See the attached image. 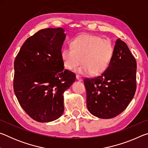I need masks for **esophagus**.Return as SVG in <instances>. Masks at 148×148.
Listing matches in <instances>:
<instances>
[{
  "instance_id": "34e87169",
  "label": "esophagus",
  "mask_w": 148,
  "mask_h": 148,
  "mask_svg": "<svg viewBox=\"0 0 148 148\" xmlns=\"http://www.w3.org/2000/svg\"><path fill=\"white\" fill-rule=\"evenodd\" d=\"M76 79L78 80V81H79V82H82V77L81 76H79V75H76Z\"/></svg>"
}]
</instances>
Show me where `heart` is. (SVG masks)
<instances>
[{"instance_id": "b5f03b06", "label": "heart", "mask_w": 148, "mask_h": 148, "mask_svg": "<svg viewBox=\"0 0 148 148\" xmlns=\"http://www.w3.org/2000/svg\"><path fill=\"white\" fill-rule=\"evenodd\" d=\"M114 53V46L108 39L91 34L81 35L72 40L71 47H65L61 51V59L65 68L77 70L82 75L92 74L98 76L108 69Z\"/></svg>"}]
</instances>
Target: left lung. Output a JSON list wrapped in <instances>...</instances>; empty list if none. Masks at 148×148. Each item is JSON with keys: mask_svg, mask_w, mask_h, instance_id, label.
I'll use <instances>...</instances> for the list:
<instances>
[{"mask_svg": "<svg viewBox=\"0 0 148 148\" xmlns=\"http://www.w3.org/2000/svg\"><path fill=\"white\" fill-rule=\"evenodd\" d=\"M136 78V60L127 45L117 39L106 71L95 78L84 79L89 112L101 119L118 116L133 99Z\"/></svg>", "mask_w": 148, "mask_h": 148, "instance_id": "8db88e82", "label": "left lung"}]
</instances>
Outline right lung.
<instances>
[{
  "label": "right lung",
  "mask_w": 148,
  "mask_h": 148,
  "mask_svg": "<svg viewBox=\"0 0 148 148\" xmlns=\"http://www.w3.org/2000/svg\"><path fill=\"white\" fill-rule=\"evenodd\" d=\"M64 30L42 29L25 42L14 61V89L19 104L35 121H53L64 112L63 94L76 80L64 70Z\"/></svg>",
  "instance_id": "1"
}]
</instances>
